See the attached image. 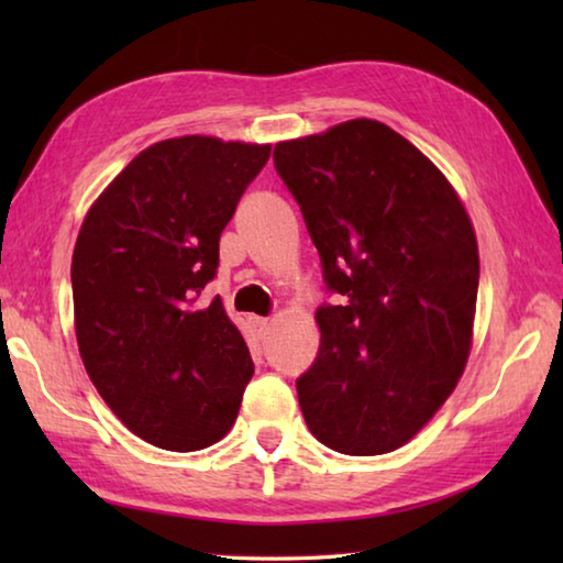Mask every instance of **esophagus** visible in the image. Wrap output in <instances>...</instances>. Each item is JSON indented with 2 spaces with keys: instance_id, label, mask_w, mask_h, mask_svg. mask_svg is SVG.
<instances>
[{
  "instance_id": "obj_1",
  "label": "esophagus",
  "mask_w": 563,
  "mask_h": 563,
  "mask_svg": "<svg viewBox=\"0 0 563 563\" xmlns=\"http://www.w3.org/2000/svg\"><path fill=\"white\" fill-rule=\"evenodd\" d=\"M251 322H253V328L258 330V335H265V332L271 330V320L268 318H251Z\"/></svg>"
}]
</instances>
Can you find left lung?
Returning a JSON list of instances; mask_svg holds the SVG:
<instances>
[{
	"mask_svg": "<svg viewBox=\"0 0 563 563\" xmlns=\"http://www.w3.org/2000/svg\"><path fill=\"white\" fill-rule=\"evenodd\" d=\"M330 290L320 352L298 379L308 430L373 456L437 415L470 360L479 247L460 194L422 151L375 119L275 144Z\"/></svg>",
	"mask_w": 563,
	"mask_h": 563,
	"instance_id": "8db88e82",
	"label": "left lung"
}]
</instances>
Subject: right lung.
Segmentation results:
<instances>
[{
  "instance_id": "obj_1",
  "label": "right lung",
  "mask_w": 563,
  "mask_h": 563,
  "mask_svg": "<svg viewBox=\"0 0 563 563\" xmlns=\"http://www.w3.org/2000/svg\"><path fill=\"white\" fill-rule=\"evenodd\" d=\"M271 144L178 136L148 146L84 216L71 258L84 367L129 430L194 452L231 430L253 360L223 300L198 298Z\"/></svg>"
}]
</instances>
